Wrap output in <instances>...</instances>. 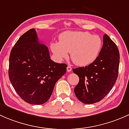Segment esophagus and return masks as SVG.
Returning <instances> with one entry per match:
<instances>
[{
    "label": "esophagus",
    "instance_id": "34e87169",
    "mask_svg": "<svg viewBox=\"0 0 129 129\" xmlns=\"http://www.w3.org/2000/svg\"><path fill=\"white\" fill-rule=\"evenodd\" d=\"M72 70V68H71V67L70 66H67V71L68 72H70V71Z\"/></svg>",
    "mask_w": 129,
    "mask_h": 129
}]
</instances>
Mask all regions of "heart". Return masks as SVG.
Instances as JSON below:
<instances>
[{
  "label": "heart",
  "mask_w": 129,
  "mask_h": 129,
  "mask_svg": "<svg viewBox=\"0 0 129 129\" xmlns=\"http://www.w3.org/2000/svg\"><path fill=\"white\" fill-rule=\"evenodd\" d=\"M103 46L99 35L87 31H68L59 36V42L50 45L51 51L58 60L66 58L71 53V58L78 66L91 64L98 58Z\"/></svg>",
  "instance_id": "obj_1"
}]
</instances>
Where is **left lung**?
<instances>
[{"mask_svg":"<svg viewBox=\"0 0 129 129\" xmlns=\"http://www.w3.org/2000/svg\"><path fill=\"white\" fill-rule=\"evenodd\" d=\"M120 55L117 46L107 34L99 56L85 67L73 69L79 81L74 93L84 104H94L103 99L112 89L117 79Z\"/></svg>","mask_w":129,"mask_h":129,"instance_id":"1","label":"left lung"}]
</instances>
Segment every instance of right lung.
Returning a JSON list of instances; mask_svg holds the SVG:
<instances>
[{
	"label": "right lung",
	"mask_w": 129,
	"mask_h": 129,
	"mask_svg": "<svg viewBox=\"0 0 129 129\" xmlns=\"http://www.w3.org/2000/svg\"><path fill=\"white\" fill-rule=\"evenodd\" d=\"M67 64L50 59L48 48L38 41L35 28L23 34L9 57V79L26 103L43 104L52 94L57 81L66 73Z\"/></svg>",
	"instance_id": "1"
}]
</instances>
